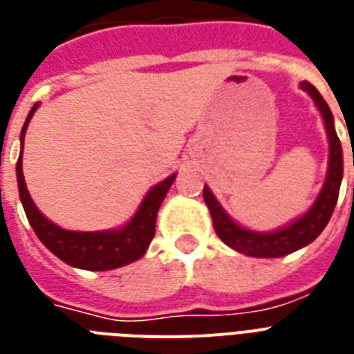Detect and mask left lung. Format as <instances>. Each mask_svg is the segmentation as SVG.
Masks as SVG:
<instances>
[{
  "instance_id": "1",
  "label": "left lung",
  "mask_w": 354,
  "mask_h": 354,
  "mask_svg": "<svg viewBox=\"0 0 354 354\" xmlns=\"http://www.w3.org/2000/svg\"><path fill=\"white\" fill-rule=\"evenodd\" d=\"M301 89L307 91L316 102V106L320 109L324 117L325 128H327V137H329V171L327 179L322 188L318 199L315 205L310 206V210L304 217H299L298 221L292 225L285 226L278 232L263 234V232L245 230L241 226H237L226 216L221 205L217 203L216 197L212 195L208 188H203V197L212 214V221L216 234L221 237V241L237 252L247 254L252 257H281L287 254L298 250V248L309 245L320 236L327 223H329L333 212H335L338 194H340L342 175H344V160H342V146L338 140V135L335 131L333 124V113H330L327 102L324 100L318 89L309 82H301Z\"/></svg>"
}]
</instances>
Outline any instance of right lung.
<instances>
[{"label": "right lung", "instance_id": "right-lung-1", "mask_svg": "<svg viewBox=\"0 0 354 354\" xmlns=\"http://www.w3.org/2000/svg\"><path fill=\"white\" fill-rule=\"evenodd\" d=\"M36 107L38 104L30 109L21 129V153H24L25 131ZM16 171H18L19 199L39 241L56 257H60L62 261L71 267L86 268V270H111V268L124 267L128 263L137 261L138 257L144 256L155 236L157 212L168 194L169 186L174 185L175 180V175H169L168 179H164L155 188H151L135 217L124 228L107 232H71L56 226L47 217H44V214H39L25 185L21 155L16 164Z\"/></svg>", "mask_w": 354, "mask_h": 354}]
</instances>
